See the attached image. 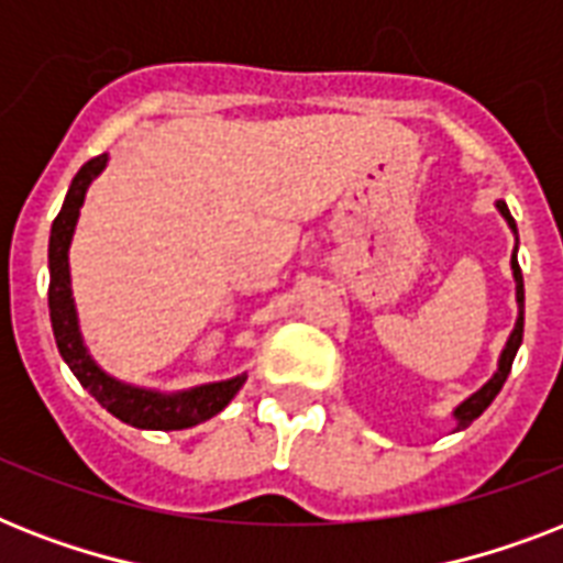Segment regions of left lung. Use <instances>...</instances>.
<instances>
[{
    "label": "left lung",
    "mask_w": 563,
    "mask_h": 563,
    "mask_svg": "<svg viewBox=\"0 0 563 563\" xmlns=\"http://www.w3.org/2000/svg\"><path fill=\"white\" fill-rule=\"evenodd\" d=\"M497 210L503 212V219L508 221V228L517 233V224H515V219H511V212H508L506 201H497ZM511 272H515V283H517V307H520V316H517L515 330H511L506 347H503V356H499L497 374L490 376L488 383L482 385L479 391L471 394V397H467V400H464L462 406L453 411L455 429L471 427L473 420L479 418L482 411L488 409L490 402H494V397H497L499 388H503V383H506L508 374H511V362H515V356H517V347H520V342H523V274H520V265H517V247H515V256H511Z\"/></svg>",
    "instance_id": "obj_1"
}]
</instances>
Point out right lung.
I'll list each match as a JSON object with an SVG mask.
<instances>
[{
	"mask_svg": "<svg viewBox=\"0 0 563 563\" xmlns=\"http://www.w3.org/2000/svg\"><path fill=\"white\" fill-rule=\"evenodd\" d=\"M104 163H108V154H99V157L84 163L69 184V192H66V201L57 212V219L52 221V236H48V318H52V330H55L57 351L69 365V371L78 376V383L122 423H131L136 429H163V432L189 429L195 423L210 420L212 415H219L245 385V374L224 379V383L198 385L189 391L161 394L119 383L110 374H104L84 347L73 286H69V242H73L75 221H78L87 187L104 169Z\"/></svg>",
	"mask_w": 563,
	"mask_h": 563,
	"instance_id": "1",
	"label": "right lung"
}]
</instances>
